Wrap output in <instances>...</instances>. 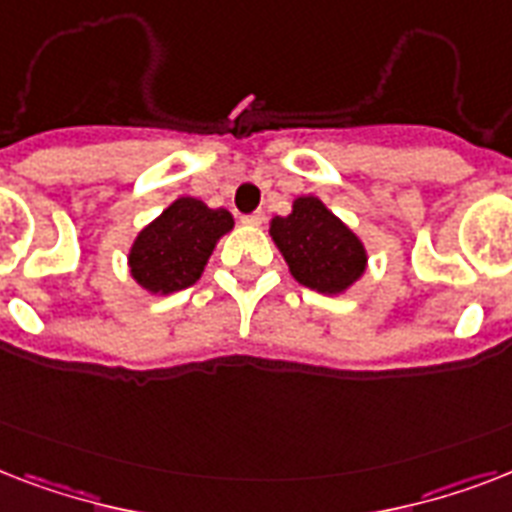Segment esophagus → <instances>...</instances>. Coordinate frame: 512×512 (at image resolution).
<instances>
[{"instance_id": "1", "label": "esophagus", "mask_w": 512, "mask_h": 512, "mask_svg": "<svg viewBox=\"0 0 512 512\" xmlns=\"http://www.w3.org/2000/svg\"><path fill=\"white\" fill-rule=\"evenodd\" d=\"M263 220H265V212H252V215L241 217V223H247V225H260Z\"/></svg>"}]
</instances>
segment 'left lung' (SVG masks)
I'll list each match as a JSON object with an SVG mask.
<instances>
[{
  "mask_svg": "<svg viewBox=\"0 0 512 512\" xmlns=\"http://www.w3.org/2000/svg\"><path fill=\"white\" fill-rule=\"evenodd\" d=\"M271 236L289 273L321 295H340L366 271L361 239L316 196H300L287 217H273Z\"/></svg>",
  "mask_w": 512,
  "mask_h": 512,
  "instance_id": "left-lung-1",
  "label": "left lung"
}]
</instances>
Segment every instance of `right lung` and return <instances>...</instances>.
Instances as JSON below:
<instances>
[{"label": "right lung", "mask_w": 512, "mask_h": 512, "mask_svg": "<svg viewBox=\"0 0 512 512\" xmlns=\"http://www.w3.org/2000/svg\"><path fill=\"white\" fill-rule=\"evenodd\" d=\"M233 228L228 209H209L193 196H180L138 233L130 273L151 295H172L201 279L220 236Z\"/></svg>", "instance_id": "right-lung-1"}]
</instances>
